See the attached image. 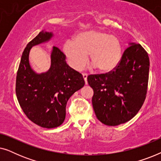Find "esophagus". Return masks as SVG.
Segmentation results:
<instances>
[{
	"label": "esophagus",
	"instance_id": "esophagus-1",
	"mask_svg": "<svg viewBox=\"0 0 161 161\" xmlns=\"http://www.w3.org/2000/svg\"><path fill=\"white\" fill-rule=\"evenodd\" d=\"M82 75H83V79H84V80H85V83H86V84H87V83H87V77H88V75L86 74V73H83Z\"/></svg>",
	"mask_w": 161,
	"mask_h": 161
}]
</instances>
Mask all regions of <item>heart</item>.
Wrapping results in <instances>:
<instances>
[{
    "mask_svg": "<svg viewBox=\"0 0 161 161\" xmlns=\"http://www.w3.org/2000/svg\"><path fill=\"white\" fill-rule=\"evenodd\" d=\"M64 51L75 69H81L89 56L90 62L98 71L108 72L115 69L122 58V44L117 36L103 31L91 30L68 40Z\"/></svg>",
    "mask_w": 161,
    "mask_h": 161,
    "instance_id": "1",
    "label": "heart"
}]
</instances>
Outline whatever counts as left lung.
Here are the masks:
<instances>
[{
	"label": "left lung",
	"instance_id": "8db88e82",
	"mask_svg": "<svg viewBox=\"0 0 161 161\" xmlns=\"http://www.w3.org/2000/svg\"><path fill=\"white\" fill-rule=\"evenodd\" d=\"M129 45L114 70L87 78L94 91L92 105L97 118L108 126H116L133 119L147 96L148 54L139 44Z\"/></svg>",
	"mask_w": 161,
	"mask_h": 161
}]
</instances>
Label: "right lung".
<instances>
[{
	"label": "right lung",
	"mask_w": 161,
	"mask_h": 161,
	"mask_svg": "<svg viewBox=\"0 0 161 161\" xmlns=\"http://www.w3.org/2000/svg\"><path fill=\"white\" fill-rule=\"evenodd\" d=\"M52 32L42 31L28 44L22 55L16 78V94L19 104L27 117L45 128L62 124L67 101L80 89L85 81L80 72L66 62V56L53 47L51 64L47 72L38 74L31 67L29 53L33 46L50 41Z\"/></svg>",
	"instance_id": "add662e5"
}]
</instances>
